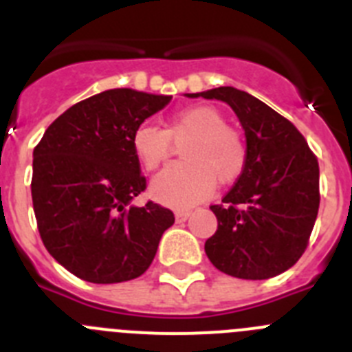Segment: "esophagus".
Listing matches in <instances>:
<instances>
[{"label":"esophagus","mask_w":352,"mask_h":352,"mask_svg":"<svg viewBox=\"0 0 352 352\" xmlns=\"http://www.w3.org/2000/svg\"><path fill=\"white\" fill-rule=\"evenodd\" d=\"M190 217V211L188 210H182V211H176V222H185L186 219Z\"/></svg>","instance_id":"obj_1"}]
</instances>
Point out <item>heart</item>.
<instances>
[{
	"mask_svg": "<svg viewBox=\"0 0 352 352\" xmlns=\"http://www.w3.org/2000/svg\"><path fill=\"white\" fill-rule=\"evenodd\" d=\"M182 144L185 162L173 164L151 182V195L167 206H192L213 192L214 183H232L247 166L243 133L226 125V116L211 105H192L167 121L166 129L142 123L132 133V148L146 170H157Z\"/></svg>",
	"mask_w": 352,
	"mask_h": 352,
	"instance_id": "b5f03b06",
	"label": "heart"
}]
</instances>
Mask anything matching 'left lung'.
<instances>
[{
    "instance_id": "8db88e82",
    "label": "left lung",
    "mask_w": 352,
    "mask_h": 352,
    "mask_svg": "<svg viewBox=\"0 0 352 352\" xmlns=\"http://www.w3.org/2000/svg\"><path fill=\"white\" fill-rule=\"evenodd\" d=\"M188 96L232 107L247 138V166L222 203L204 250L214 268L245 280L280 275L307 250L319 211V164L287 118L245 91L220 86Z\"/></svg>"
}]
</instances>
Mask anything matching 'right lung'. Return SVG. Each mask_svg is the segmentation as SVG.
I'll list each match as a JSON object with an SVG mask.
<instances>
[{"mask_svg":"<svg viewBox=\"0 0 352 352\" xmlns=\"http://www.w3.org/2000/svg\"><path fill=\"white\" fill-rule=\"evenodd\" d=\"M173 96L107 89L52 121L33 149L31 199L40 238L61 266L93 284L141 276L174 213L148 201L132 133Z\"/></svg>","mask_w":352,"mask_h":352,"instance_id":"right-lung-1","label":"right lung"}]
</instances>
